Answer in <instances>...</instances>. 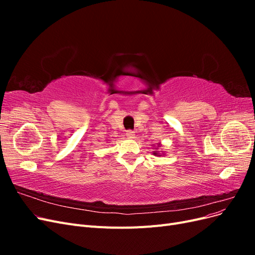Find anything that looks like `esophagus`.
Instances as JSON below:
<instances>
[{
    "mask_svg": "<svg viewBox=\"0 0 255 255\" xmlns=\"http://www.w3.org/2000/svg\"><path fill=\"white\" fill-rule=\"evenodd\" d=\"M126 135L128 138H129V139H134L135 138V133L133 132V130H128Z\"/></svg>",
    "mask_w": 255,
    "mask_h": 255,
    "instance_id": "34e87169",
    "label": "esophagus"
}]
</instances>
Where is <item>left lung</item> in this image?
<instances>
[{"label":"left lung","instance_id":"obj_1","mask_svg":"<svg viewBox=\"0 0 255 255\" xmlns=\"http://www.w3.org/2000/svg\"><path fill=\"white\" fill-rule=\"evenodd\" d=\"M161 145V143H157V146H160ZM157 146H155V150L156 151H153L152 153H153V155H155V156H163V155H165V153L164 152H159V151H157L158 150V148Z\"/></svg>","mask_w":255,"mask_h":255}]
</instances>
